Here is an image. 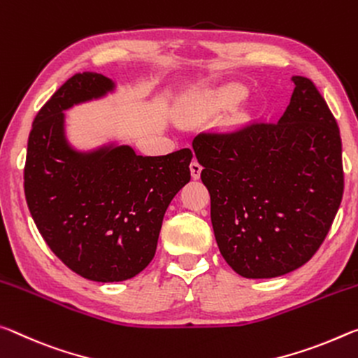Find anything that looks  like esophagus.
<instances>
[{"label":"esophagus","instance_id":"esophagus-1","mask_svg":"<svg viewBox=\"0 0 358 358\" xmlns=\"http://www.w3.org/2000/svg\"><path fill=\"white\" fill-rule=\"evenodd\" d=\"M201 165L200 163H198L196 160H193L192 163H190V174H192V178L193 179H200V176H201Z\"/></svg>","mask_w":358,"mask_h":358}]
</instances>
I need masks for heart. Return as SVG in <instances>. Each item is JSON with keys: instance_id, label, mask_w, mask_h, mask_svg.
I'll use <instances>...</instances> for the list:
<instances>
[{"instance_id": "obj_1", "label": "heart", "mask_w": 358, "mask_h": 358, "mask_svg": "<svg viewBox=\"0 0 358 358\" xmlns=\"http://www.w3.org/2000/svg\"><path fill=\"white\" fill-rule=\"evenodd\" d=\"M245 89L241 85H228L217 92L204 93V95L196 96L190 104L192 113L204 114L209 110L234 106L245 98Z\"/></svg>"}]
</instances>
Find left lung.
Listing matches in <instances>:
<instances>
[{
    "label": "left lung",
    "mask_w": 358,
    "mask_h": 358,
    "mask_svg": "<svg viewBox=\"0 0 358 358\" xmlns=\"http://www.w3.org/2000/svg\"><path fill=\"white\" fill-rule=\"evenodd\" d=\"M292 80L278 124L200 133L192 143L220 254L248 279L282 276L311 260L343 198L335 117L311 80Z\"/></svg>",
    "instance_id": "1"
}]
</instances>
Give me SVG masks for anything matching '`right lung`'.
Here are the masks:
<instances>
[{
	"label": "right lung",
	"instance_id": "add662e5",
	"mask_svg": "<svg viewBox=\"0 0 358 358\" xmlns=\"http://www.w3.org/2000/svg\"><path fill=\"white\" fill-rule=\"evenodd\" d=\"M115 84L98 73L68 79L34 117L23 187L41 236L64 265L96 282L131 279L155 255L163 215L190 180L192 150L136 155L130 145L71 148L64 113Z\"/></svg>",
	"mask_w": 358,
	"mask_h": 358
}]
</instances>
